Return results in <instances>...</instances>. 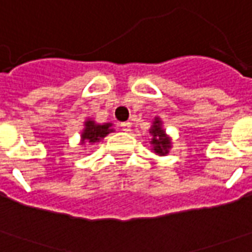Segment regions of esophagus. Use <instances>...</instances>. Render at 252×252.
<instances>
[{
    "mask_svg": "<svg viewBox=\"0 0 252 252\" xmlns=\"http://www.w3.org/2000/svg\"><path fill=\"white\" fill-rule=\"evenodd\" d=\"M119 126H121V129H122L123 131H130V130H131V123L130 122H122Z\"/></svg>",
    "mask_w": 252,
    "mask_h": 252,
    "instance_id": "esophagus-1",
    "label": "esophagus"
}]
</instances>
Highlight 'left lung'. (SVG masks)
Returning a JSON list of instances; mask_svg holds the SVG:
<instances>
[{"mask_svg":"<svg viewBox=\"0 0 252 252\" xmlns=\"http://www.w3.org/2000/svg\"><path fill=\"white\" fill-rule=\"evenodd\" d=\"M149 133L152 134V140L151 144L154 147V152L158 155L164 156L169 154V149L171 147V141H170V137H167L166 131L162 127V121L159 118H155L152 127L149 129Z\"/></svg>","mask_w":252,"mask_h":252,"instance_id":"obj_1","label":"left lung"}]
</instances>
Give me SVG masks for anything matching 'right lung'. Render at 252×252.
<instances>
[{
	"instance_id": "1",
	"label": "right lung",
	"mask_w": 252,
	"mask_h": 252,
	"mask_svg": "<svg viewBox=\"0 0 252 252\" xmlns=\"http://www.w3.org/2000/svg\"><path fill=\"white\" fill-rule=\"evenodd\" d=\"M112 123H104V125H97L93 121H86L85 122V129L81 134V141L82 144L98 143L100 140H103L104 137L109 134L111 131H114Z\"/></svg>"
}]
</instances>
